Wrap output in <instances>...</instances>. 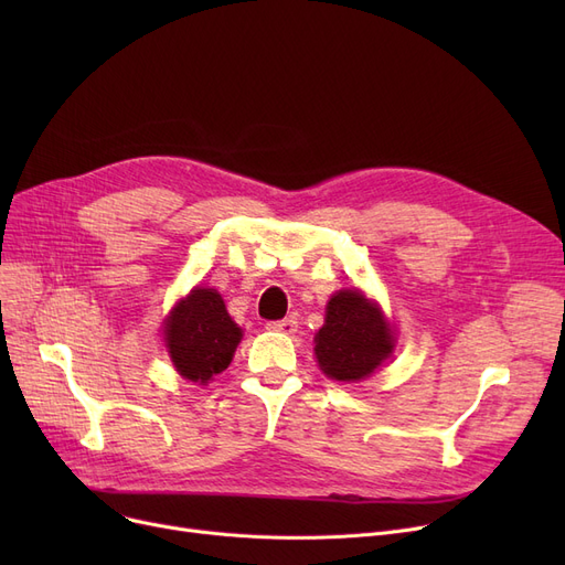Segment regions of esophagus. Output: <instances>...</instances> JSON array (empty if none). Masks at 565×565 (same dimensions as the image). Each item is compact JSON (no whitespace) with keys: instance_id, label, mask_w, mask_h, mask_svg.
Segmentation results:
<instances>
[{"instance_id":"esophagus-1","label":"esophagus","mask_w":565,"mask_h":565,"mask_svg":"<svg viewBox=\"0 0 565 565\" xmlns=\"http://www.w3.org/2000/svg\"><path fill=\"white\" fill-rule=\"evenodd\" d=\"M267 330L281 332V334H295V332H298V320H295V318H284V320L267 322Z\"/></svg>"}]
</instances>
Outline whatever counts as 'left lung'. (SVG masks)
<instances>
[{
  "instance_id": "1",
  "label": "left lung",
  "mask_w": 565,
  "mask_h": 565,
  "mask_svg": "<svg viewBox=\"0 0 565 565\" xmlns=\"http://www.w3.org/2000/svg\"><path fill=\"white\" fill-rule=\"evenodd\" d=\"M316 360L332 380L369 377L394 350V334L375 305L352 288L328 302L324 324L316 334Z\"/></svg>"
}]
</instances>
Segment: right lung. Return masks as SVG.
<instances>
[{
    "instance_id": "obj_1",
    "label": "right lung",
    "mask_w": 565,
    "mask_h": 565,
    "mask_svg": "<svg viewBox=\"0 0 565 565\" xmlns=\"http://www.w3.org/2000/svg\"><path fill=\"white\" fill-rule=\"evenodd\" d=\"M164 337L175 371L192 382H207L231 364L243 330L226 313L217 290L194 288L171 311Z\"/></svg>"
}]
</instances>
